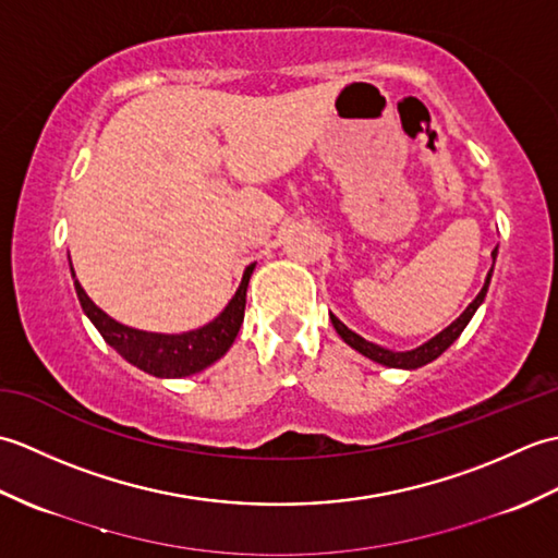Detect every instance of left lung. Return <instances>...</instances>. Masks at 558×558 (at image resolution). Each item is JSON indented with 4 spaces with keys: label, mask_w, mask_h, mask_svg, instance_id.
I'll return each instance as SVG.
<instances>
[{
    "label": "left lung",
    "mask_w": 558,
    "mask_h": 558,
    "mask_svg": "<svg viewBox=\"0 0 558 558\" xmlns=\"http://www.w3.org/2000/svg\"><path fill=\"white\" fill-rule=\"evenodd\" d=\"M496 254H499V246H496L494 252H492L494 260H496ZM492 272H494V264H492V270L487 272V280H484L480 294L468 304V310L462 312L453 324L446 326L441 333H436L432 340L422 342V345L414 348V350L396 352V350L381 348V345H376V342H369V340H364L362 336L354 333V330H350L345 324H342L338 316L330 314V322H333V328L338 330V336L345 340L352 350H357L360 354H364V357H369L372 362H378V364H384V366H393V369H408V372L410 369H420V366L434 362L436 357H441V354L460 338L462 330H465V326L470 324V318L475 316V312L482 306L484 298H487V290H489V282H492Z\"/></svg>",
    "instance_id": "8db88e82"
}]
</instances>
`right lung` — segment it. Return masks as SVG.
I'll return each mask as SVG.
<instances>
[{
    "label": "right lung",
    "mask_w": 558,
    "mask_h": 558,
    "mask_svg": "<svg viewBox=\"0 0 558 558\" xmlns=\"http://www.w3.org/2000/svg\"><path fill=\"white\" fill-rule=\"evenodd\" d=\"M256 264L244 268L240 288L228 306L208 322L206 326L186 330V333H150V330H138L114 322L112 316L105 314L100 306L93 302L86 290L76 280L74 266H71V278H74V290L81 302V310L90 318V324L98 328L110 348H114L122 357L138 366L141 372L158 378H184L204 372L206 366L218 362L225 352L232 348V342L240 333L244 322V304L246 288Z\"/></svg>",
    "instance_id": "obj_1"
}]
</instances>
